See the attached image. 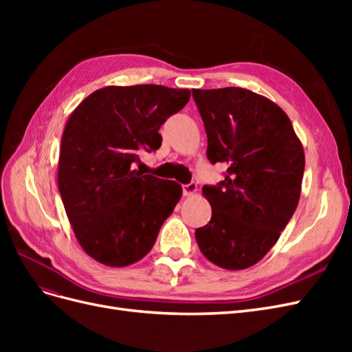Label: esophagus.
Returning <instances> with one entry per match:
<instances>
[{
	"label": "esophagus",
	"mask_w": 352,
	"mask_h": 352,
	"mask_svg": "<svg viewBox=\"0 0 352 352\" xmlns=\"http://www.w3.org/2000/svg\"><path fill=\"white\" fill-rule=\"evenodd\" d=\"M197 192V184L195 182H189L186 185H184V195L189 197Z\"/></svg>",
	"instance_id": "34e87169"
}]
</instances>
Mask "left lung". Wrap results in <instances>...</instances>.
Returning a JSON list of instances; mask_svg holds the SVG:
<instances>
[{"label":"left lung","mask_w":352,"mask_h":352,"mask_svg":"<svg viewBox=\"0 0 352 352\" xmlns=\"http://www.w3.org/2000/svg\"><path fill=\"white\" fill-rule=\"evenodd\" d=\"M207 133V158L228 168L204 185L211 219L195 230L204 257L228 270L248 269L279 239L300 201L304 150L289 117L243 88L192 89Z\"/></svg>","instance_id":"obj_1"}]
</instances>
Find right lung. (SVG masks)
Listing matches in <instances>:
<instances>
[{
    "instance_id": "right-lung-1",
    "label": "right lung",
    "mask_w": 352,
    "mask_h": 352,
    "mask_svg": "<svg viewBox=\"0 0 352 352\" xmlns=\"http://www.w3.org/2000/svg\"><path fill=\"white\" fill-rule=\"evenodd\" d=\"M189 97L188 89L162 85L107 87L72 113L61 138L58 189L74 235L92 258L124 267L151 251L182 186L135 164L141 153L162 146L160 127Z\"/></svg>"
}]
</instances>
